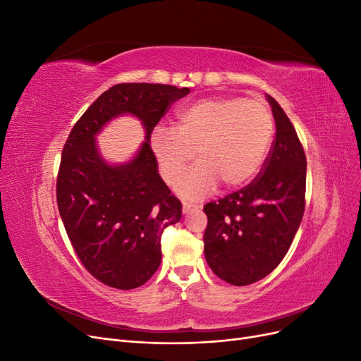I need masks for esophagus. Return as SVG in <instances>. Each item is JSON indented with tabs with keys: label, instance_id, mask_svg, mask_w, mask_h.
I'll list each match as a JSON object with an SVG mask.
<instances>
[{
	"label": "esophagus",
	"instance_id": "esophagus-1",
	"mask_svg": "<svg viewBox=\"0 0 361 361\" xmlns=\"http://www.w3.org/2000/svg\"><path fill=\"white\" fill-rule=\"evenodd\" d=\"M202 206H199V204H192V203H187L185 202L183 204H182V211H183V214H190V212H192V211H195V209H200Z\"/></svg>",
	"mask_w": 361,
	"mask_h": 361
}]
</instances>
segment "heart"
<instances>
[{
    "instance_id": "heart-1",
    "label": "heart",
    "mask_w": 361,
    "mask_h": 361,
    "mask_svg": "<svg viewBox=\"0 0 361 361\" xmlns=\"http://www.w3.org/2000/svg\"><path fill=\"white\" fill-rule=\"evenodd\" d=\"M274 134V120L260 99L215 96L182 106L176 129L157 126L150 149L161 178L176 185L195 158V167L179 185L185 197L199 199L216 183L235 188L248 182L264 164Z\"/></svg>"
}]
</instances>
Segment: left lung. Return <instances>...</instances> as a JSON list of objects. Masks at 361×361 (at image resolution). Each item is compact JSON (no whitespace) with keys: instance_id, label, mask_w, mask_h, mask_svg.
I'll use <instances>...</instances> for the list:
<instances>
[{"instance_id":"obj_1","label":"left lung","mask_w":361,"mask_h":361,"mask_svg":"<svg viewBox=\"0 0 361 361\" xmlns=\"http://www.w3.org/2000/svg\"><path fill=\"white\" fill-rule=\"evenodd\" d=\"M268 102L276 138L260 173L247 187L203 206L207 265L235 286L267 277L286 256L305 207L307 161L301 141L274 97Z\"/></svg>"}]
</instances>
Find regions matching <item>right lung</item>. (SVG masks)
Masks as SVG:
<instances>
[{"mask_svg":"<svg viewBox=\"0 0 361 361\" xmlns=\"http://www.w3.org/2000/svg\"><path fill=\"white\" fill-rule=\"evenodd\" d=\"M188 93L167 84L113 85L87 108L63 147L59 212L81 264L106 286L145 285L161 264L164 228L180 220L182 204L158 174L149 138L171 104ZM125 112L144 122L147 141L133 161L110 166L99 157L94 135Z\"/></svg>","mask_w":361,"mask_h":361,"instance_id":"add662e5","label":"right lung"}]
</instances>
